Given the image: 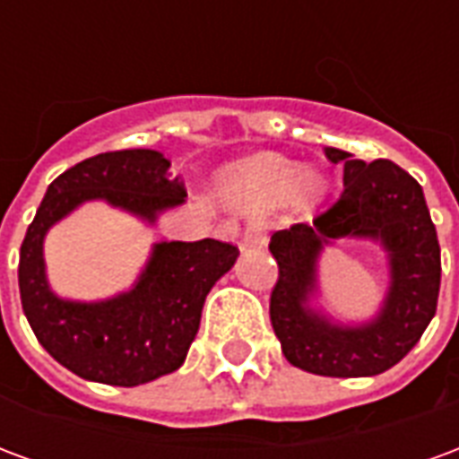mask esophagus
Listing matches in <instances>:
<instances>
[{"instance_id": "34e87169", "label": "esophagus", "mask_w": 459, "mask_h": 459, "mask_svg": "<svg viewBox=\"0 0 459 459\" xmlns=\"http://www.w3.org/2000/svg\"><path fill=\"white\" fill-rule=\"evenodd\" d=\"M265 246V236H263V229H260L258 223H248L243 233H240V248L248 250V248H263Z\"/></svg>"}]
</instances>
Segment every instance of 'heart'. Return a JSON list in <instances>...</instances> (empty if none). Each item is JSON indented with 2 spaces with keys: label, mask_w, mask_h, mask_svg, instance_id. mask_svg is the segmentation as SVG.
Returning <instances> with one entry per match:
<instances>
[{
  "label": "heart",
  "mask_w": 459,
  "mask_h": 459,
  "mask_svg": "<svg viewBox=\"0 0 459 459\" xmlns=\"http://www.w3.org/2000/svg\"><path fill=\"white\" fill-rule=\"evenodd\" d=\"M229 191L248 206H273L290 196L299 211H309L322 196L325 181L315 171H299L282 157L258 154L236 167Z\"/></svg>",
  "instance_id": "obj_1"
}]
</instances>
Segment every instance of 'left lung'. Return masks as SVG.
<instances>
[{
    "label": "left lung",
    "mask_w": 459,
    "mask_h": 459,
    "mask_svg": "<svg viewBox=\"0 0 459 459\" xmlns=\"http://www.w3.org/2000/svg\"><path fill=\"white\" fill-rule=\"evenodd\" d=\"M325 154L344 164V191L312 223L273 233L278 282L270 292V322L285 359L302 371L334 378L384 374L418 344L437 309L440 243L423 189L408 171L388 160H351L334 147ZM337 238H376L389 250L385 309L361 328L334 325L307 307L318 253Z\"/></svg>",
    "instance_id": "obj_1"
}]
</instances>
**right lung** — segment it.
I'll use <instances>...</instances> for the list:
<instances>
[{
    "mask_svg": "<svg viewBox=\"0 0 459 459\" xmlns=\"http://www.w3.org/2000/svg\"><path fill=\"white\" fill-rule=\"evenodd\" d=\"M171 161L154 150L95 154L56 177L26 230L19 253L22 307L39 344L81 378L140 385L177 371L199 332L213 282L238 258L233 243L216 238L157 243L137 285L105 302H68L48 290L44 236L56 221L88 199L154 221L186 196Z\"/></svg>",
    "mask_w": 459,
    "mask_h": 459,
    "instance_id": "right-lung-1",
    "label": "right lung"
}]
</instances>
